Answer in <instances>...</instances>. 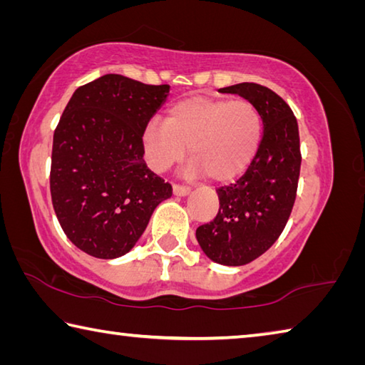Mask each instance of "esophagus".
I'll use <instances>...</instances> for the list:
<instances>
[{
  "mask_svg": "<svg viewBox=\"0 0 365 365\" xmlns=\"http://www.w3.org/2000/svg\"><path fill=\"white\" fill-rule=\"evenodd\" d=\"M172 191H174L175 196H187V195H190L191 190L188 187H183V185H174Z\"/></svg>",
  "mask_w": 365,
  "mask_h": 365,
  "instance_id": "34e87169",
  "label": "esophagus"
}]
</instances>
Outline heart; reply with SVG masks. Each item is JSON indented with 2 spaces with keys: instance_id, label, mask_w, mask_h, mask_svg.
Listing matches in <instances>:
<instances>
[{
  "instance_id": "heart-1",
  "label": "heart",
  "mask_w": 365,
  "mask_h": 365,
  "mask_svg": "<svg viewBox=\"0 0 365 365\" xmlns=\"http://www.w3.org/2000/svg\"><path fill=\"white\" fill-rule=\"evenodd\" d=\"M260 111L246 98L188 97L172 105L165 123L143 132L148 164L164 170L190 147V170L227 182L247 169L262 142Z\"/></svg>"
}]
</instances>
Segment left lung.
<instances>
[{
  "instance_id": "obj_1",
  "label": "left lung",
  "mask_w": 365,
  "mask_h": 365,
  "mask_svg": "<svg viewBox=\"0 0 365 365\" xmlns=\"http://www.w3.org/2000/svg\"><path fill=\"white\" fill-rule=\"evenodd\" d=\"M218 91L254 103L263 135L246 174L217 190L220 209L196 230V240L212 262L241 267L264 254L286 227L300 175V137L294 111L271 89L240 83Z\"/></svg>"
}]
</instances>
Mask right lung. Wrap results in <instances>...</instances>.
Returning <instances> with one entry per match:
<instances>
[{
    "label": "right lung",
    "instance_id": "add662e5",
    "mask_svg": "<svg viewBox=\"0 0 365 365\" xmlns=\"http://www.w3.org/2000/svg\"><path fill=\"white\" fill-rule=\"evenodd\" d=\"M169 89L110 73L78 88L65 107L52 142L51 196L63 233L86 254H128L172 196L145 164L142 140Z\"/></svg>",
    "mask_w": 365,
    "mask_h": 365
}]
</instances>
